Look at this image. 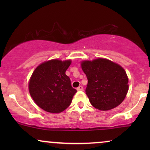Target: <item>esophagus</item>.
<instances>
[{"instance_id":"esophagus-1","label":"esophagus","mask_w":150,"mask_h":150,"mask_svg":"<svg viewBox=\"0 0 150 150\" xmlns=\"http://www.w3.org/2000/svg\"><path fill=\"white\" fill-rule=\"evenodd\" d=\"M77 91H83V86H79V87L77 88Z\"/></svg>"}]
</instances>
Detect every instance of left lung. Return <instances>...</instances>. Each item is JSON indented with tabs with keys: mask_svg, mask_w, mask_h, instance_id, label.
Here are the masks:
<instances>
[{
	"mask_svg": "<svg viewBox=\"0 0 150 150\" xmlns=\"http://www.w3.org/2000/svg\"><path fill=\"white\" fill-rule=\"evenodd\" d=\"M81 67L88 80L86 94L93 107L108 110L124 101L128 91V78L122 66L100 58L82 61Z\"/></svg>",
	"mask_w": 150,
	"mask_h": 150,
	"instance_id": "obj_1",
	"label": "left lung"
}]
</instances>
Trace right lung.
<instances>
[{
	"label": "right lung",
	"mask_w": 150,
	"mask_h": 150,
	"mask_svg": "<svg viewBox=\"0 0 150 150\" xmlns=\"http://www.w3.org/2000/svg\"><path fill=\"white\" fill-rule=\"evenodd\" d=\"M71 63L52 59L38 65L32 74L28 83L30 95L45 111L59 113L70 105L77 91L65 74Z\"/></svg>",
	"instance_id": "add662e5"
}]
</instances>
